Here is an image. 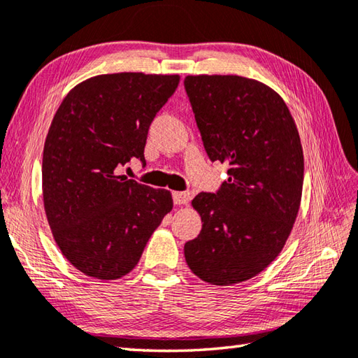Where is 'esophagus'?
I'll return each mask as SVG.
<instances>
[{
    "instance_id": "34e87169",
    "label": "esophagus",
    "mask_w": 358,
    "mask_h": 358,
    "mask_svg": "<svg viewBox=\"0 0 358 358\" xmlns=\"http://www.w3.org/2000/svg\"><path fill=\"white\" fill-rule=\"evenodd\" d=\"M172 199L175 205H186L189 201V192H172Z\"/></svg>"
}]
</instances>
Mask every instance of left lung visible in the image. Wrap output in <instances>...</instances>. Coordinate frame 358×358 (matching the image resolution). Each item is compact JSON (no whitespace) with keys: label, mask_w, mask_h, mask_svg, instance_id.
I'll list each match as a JSON object with an SVG mask.
<instances>
[{"label":"left lung","mask_w":358,"mask_h":358,"mask_svg":"<svg viewBox=\"0 0 358 358\" xmlns=\"http://www.w3.org/2000/svg\"><path fill=\"white\" fill-rule=\"evenodd\" d=\"M185 90L209 159L228 164L215 192H200L199 237L185 245L195 275L214 285L256 276L284 247L304 180L296 125L281 96L241 76H187Z\"/></svg>","instance_id":"1"}]
</instances>
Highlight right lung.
<instances>
[{
    "mask_svg": "<svg viewBox=\"0 0 358 358\" xmlns=\"http://www.w3.org/2000/svg\"><path fill=\"white\" fill-rule=\"evenodd\" d=\"M180 76L102 74L66 94L49 127L41 181L60 251L77 270L117 279L136 267L171 211L169 191L117 175L131 158L145 166L147 133Z\"/></svg>",
    "mask_w": 358,
    "mask_h": 358,
    "instance_id": "1",
    "label": "right lung"
}]
</instances>
